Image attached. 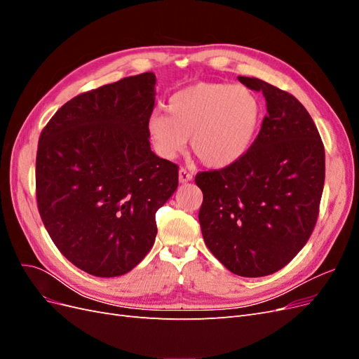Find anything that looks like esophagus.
<instances>
[{"mask_svg":"<svg viewBox=\"0 0 359 359\" xmlns=\"http://www.w3.org/2000/svg\"><path fill=\"white\" fill-rule=\"evenodd\" d=\"M178 178H180V182H189V181L193 180V175H191V173H190L187 169L181 168V169H180V173H178Z\"/></svg>","mask_w":359,"mask_h":359,"instance_id":"34e87169","label":"esophagus"}]
</instances>
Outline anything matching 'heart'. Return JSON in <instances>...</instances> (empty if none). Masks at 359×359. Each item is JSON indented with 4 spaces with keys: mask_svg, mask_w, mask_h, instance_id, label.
Listing matches in <instances>:
<instances>
[{
    "mask_svg": "<svg viewBox=\"0 0 359 359\" xmlns=\"http://www.w3.org/2000/svg\"><path fill=\"white\" fill-rule=\"evenodd\" d=\"M259 118L260 102L247 86L201 82L170 95L168 115L149 116L148 135L161 157H177L190 137L203 165L223 168L245 154Z\"/></svg>",
    "mask_w": 359,
    "mask_h": 359,
    "instance_id": "b5f03b06",
    "label": "heart"
}]
</instances>
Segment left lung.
<instances>
[{
	"label": "left lung",
	"mask_w": 359,
	"mask_h": 359,
	"mask_svg": "<svg viewBox=\"0 0 359 359\" xmlns=\"http://www.w3.org/2000/svg\"><path fill=\"white\" fill-rule=\"evenodd\" d=\"M266 102L259 135L245 154L219 170L199 172V223L206 247L241 277H264L286 266L316 226L325 182V148L292 94L238 76Z\"/></svg>",
	"instance_id": "8db88e82"
}]
</instances>
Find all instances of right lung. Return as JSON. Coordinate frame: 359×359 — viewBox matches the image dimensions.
Listing matches in <instances>:
<instances>
[{
    "label": "right lung",
    "instance_id": "1",
    "mask_svg": "<svg viewBox=\"0 0 359 359\" xmlns=\"http://www.w3.org/2000/svg\"><path fill=\"white\" fill-rule=\"evenodd\" d=\"M153 72L82 93L41 130L37 206L70 262L95 277L132 271L157 235L156 212L178 187V166L149 148Z\"/></svg>",
    "mask_w": 359,
    "mask_h": 359
}]
</instances>
